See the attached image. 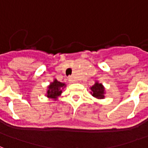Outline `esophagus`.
I'll list each match as a JSON object with an SVG mask.
<instances>
[{
	"label": "esophagus",
	"mask_w": 148,
	"mask_h": 148,
	"mask_svg": "<svg viewBox=\"0 0 148 148\" xmlns=\"http://www.w3.org/2000/svg\"><path fill=\"white\" fill-rule=\"evenodd\" d=\"M69 82H70L71 83H74V82H76V80L74 79V77H69Z\"/></svg>",
	"instance_id": "esophagus-1"
}]
</instances>
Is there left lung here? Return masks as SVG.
<instances>
[{"instance_id":"left-lung-1","label":"left lung","mask_w":148,"mask_h":148,"mask_svg":"<svg viewBox=\"0 0 148 148\" xmlns=\"http://www.w3.org/2000/svg\"><path fill=\"white\" fill-rule=\"evenodd\" d=\"M91 95L97 99H104L106 94V88L102 83H100L98 81H96L93 86L90 87Z\"/></svg>"}]
</instances>
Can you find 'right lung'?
Returning a JSON list of instances; mask_svg holds the SVG:
<instances>
[{"label":"right lung","mask_w":148,"mask_h":148,"mask_svg":"<svg viewBox=\"0 0 148 148\" xmlns=\"http://www.w3.org/2000/svg\"><path fill=\"white\" fill-rule=\"evenodd\" d=\"M66 85L64 82H58L57 79L54 78L53 82L47 86L46 96L49 99H52L53 101H57L59 97L62 95V90H64Z\"/></svg>","instance_id":"obj_1"}]
</instances>
